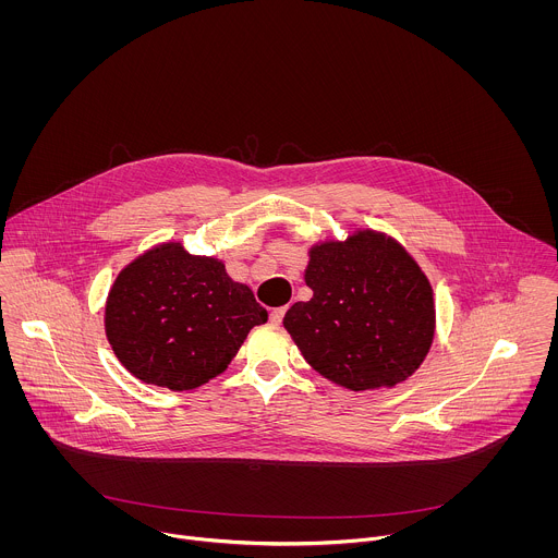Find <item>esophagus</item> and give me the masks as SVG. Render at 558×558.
<instances>
[{
    "instance_id": "esophagus-1",
    "label": "esophagus",
    "mask_w": 558,
    "mask_h": 558,
    "mask_svg": "<svg viewBox=\"0 0 558 558\" xmlns=\"http://www.w3.org/2000/svg\"><path fill=\"white\" fill-rule=\"evenodd\" d=\"M286 312H288V307H277V310H272V312H270V322H272V324H281Z\"/></svg>"
}]
</instances>
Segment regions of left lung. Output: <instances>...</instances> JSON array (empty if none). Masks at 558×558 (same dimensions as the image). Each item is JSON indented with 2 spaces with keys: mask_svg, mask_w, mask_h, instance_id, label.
<instances>
[{
  "mask_svg": "<svg viewBox=\"0 0 558 558\" xmlns=\"http://www.w3.org/2000/svg\"><path fill=\"white\" fill-rule=\"evenodd\" d=\"M312 301L283 326L326 380L359 391L391 389L425 361L436 330L429 279L398 240L356 230L310 248Z\"/></svg>",
  "mask_w": 558,
  "mask_h": 558,
  "instance_id": "left-lung-1",
  "label": "left lung"
}]
</instances>
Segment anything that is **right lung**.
Here are the masks:
<instances>
[{
	"label": "right lung",
	"mask_w": 558,
	"mask_h": 558,
	"mask_svg": "<svg viewBox=\"0 0 558 558\" xmlns=\"http://www.w3.org/2000/svg\"><path fill=\"white\" fill-rule=\"evenodd\" d=\"M268 319L253 292L217 257L162 242L116 277L105 332L118 361L142 383L191 391L223 374L253 326Z\"/></svg>",
	"instance_id": "1"
}]
</instances>
